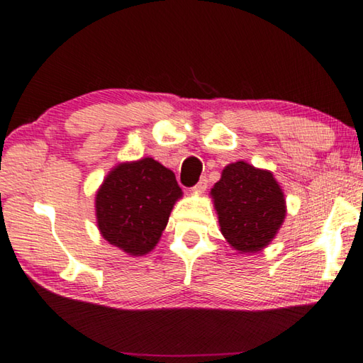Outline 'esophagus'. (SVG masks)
I'll return each mask as SVG.
<instances>
[{"label": "esophagus", "mask_w": 363, "mask_h": 363, "mask_svg": "<svg viewBox=\"0 0 363 363\" xmlns=\"http://www.w3.org/2000/svg\"><path fill=\"white\" fill-rule=\"evenodd\" d=\"M206 187H208L206 177H201V179L199 181V184H196L195 187H192V192H194V194H203L205 190H206Z\"/></svg>", "instance_id": "1"}]
</instances>
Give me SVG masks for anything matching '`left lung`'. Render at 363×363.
I'll return each instance as SVG.
<instances>
[{"instance_id":"obj_1","label":"left lung","mask_w":363,"mask_h":363,"mask_svg":"<svg viewBox=\"0 0 363 363\" xmlns=\"http://www.w3.org/2000/svg\"><path fill=\"white\" fill-rule=\"evenodd\" d=\"M210 195L220 233L240 255L266 248L286 216L284 190L272 171L242 160L227 164Z\"/></svg>"}]
</instances>
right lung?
<instances>
[{
    "instance_id": "right-lung-1",
    "label": "right lung",
    "mask_w": 363,
    "mask_h": 363,
    "mask_svg": "<svg viewBox=\"0 0 363 363\" xmlns=\"http://www.w3.org/2000/svg\"><path fill=\"white\" fill-rule=\"evenodd\" d=\"M181 196L174 173L157 160L118 163L96 192L97 229L123 253L144 256L157 247Z\"/></svg>"
}]
</instances>
